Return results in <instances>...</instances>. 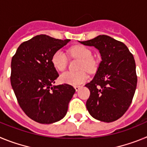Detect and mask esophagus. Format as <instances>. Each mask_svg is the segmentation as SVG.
<instances>
[{"label": "esophagus", "mask_w": 147, "mask_h": 147, "mask_svg": "<svg viewBox=\"0 0 147 147\" xmlns=\"http://www.w3.org/2000/svg\"><path fill=\"white\" fill-rule=\"evenodd\" d=\"M80 88H81V87L78 86V85H76V86H74V88H75V90H76V91H78V90L80 89Z\"/></svg>", "instance_id": "esophagus-1"}]
</instances>
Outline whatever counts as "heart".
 <instances>
[{"label":"heart","instance_id":"1","mask_svg":"<svg viewBox=\"0 0 147 147\" xmlns=\"http://www.w3.org/2000/svg\"><path fill=\"white\" fill-rule=\"evenodd\" d=\"M70 54L74 57L81 59L80 69H85L91 71L94 69L95 62L92 58L90 50L83 45H76L69 51ZM51 63L57 71H63L66 68L67 63V57L62 50L56 51L51 57ZM88 76L85 71L78 72L66 71L59 76V81L63 84L71 85H79L88 80Z\"/></svg>","mask_w":147,"mask_h":147}]
</instances>
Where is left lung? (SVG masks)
<instances>
[{
  "label": "left lung",
  "instance_id": "1",
  "mask_svg": "<svg viewBox=\"0 0 147 147\" xmlns=\"http://www.w3.org/2000/svg\"><path fill=\"white\" fill-rule=\"evenodd\" d=\"M79 42L94 46L102 57L94 78L85 85L90 92L86 102L88 112L101 121H116L128 110L136 92L133 55L125 44L107 35Z\"/></svg>",
  "mask_w": 147,
  "mask_h": 147
}]
</instances>
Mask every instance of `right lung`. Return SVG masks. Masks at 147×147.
I'll return each instance as SVG.
<instances>
[{
  "mask_svg": "<svg viewBox=\"0 0 147 147\" xmlns=\"http://www.w3.org/2000/svg\"><path fill=\"white\" fill-rule=\"evenodd\" d=\"M70 40L40 34L23 42L11 62V85L20 107L30 119L52 124L65 117L76 90L67 84L53 85L59 76L51 57Z\"/></svg>",
  "mask_w": 147,
  "mask_h": 147,
  "instance_id": "add662e5",
  "label": "right lung"
}]
</instances>
